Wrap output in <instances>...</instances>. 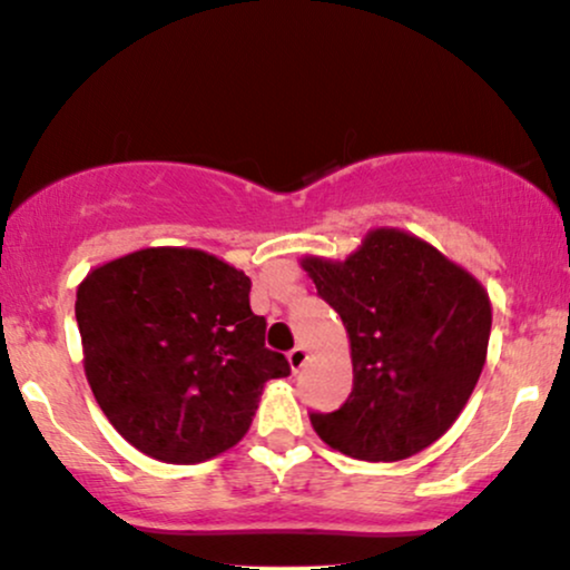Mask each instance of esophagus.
I'll list each match as a JSON object with an SVG mask.
<instances>
[{"label":"esophagus","instance_id":"1","mask_svg":"<svg viewBox=\"0 0 570 570\" xmlns=\"http://www.w3.org/2000/svg\"><path fill=\"white\" fill-rule=\"evenodd\" d=\"M306 360H308V351L304 346H296V348L287 351V362H291L293 372H298L301 367H304Z\"/></svg>","mask_w":570,"mask_h":570}]
</instances>
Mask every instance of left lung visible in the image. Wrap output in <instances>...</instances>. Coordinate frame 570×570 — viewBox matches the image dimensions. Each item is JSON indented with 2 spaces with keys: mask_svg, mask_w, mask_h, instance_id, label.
I'll use <instances>...</instances> for the list:
<instances>
[{
  "mask_svg": "<svg viewBox=\"0 0 570 570\" xmlns=\"http://www.w3.org/2000/svg\"><path fill=\"white\" fill-rule=\"evenodd\" d=\"M341 314L354 389L335 412H308L327 446L396 462L441 439L468 404L487 362L491 304L479 279L433 245L375 229L346 262L304 258Z\"/></svg>",
  "mask_w": 570,
  "mask_h": 570,
  "instance_id": "8db88e82",
  "label": "left lung"
}]
</instances>
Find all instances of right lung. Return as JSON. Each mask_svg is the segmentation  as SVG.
I'll return each instance as SVG.
<instances>
[{
  "label": "right lung",
  "instance_id": "add662e5",
  "mask_svg": "<svg viewBox=\"0 0 570 570\" xmlns=\"http://www.w3.org/2000/svg\"><path fill=\"white\" fill-rule=\"evenodd\" d=\"M248 296L245 272L193 248H145L87 274L83 370L131 446L193 465L248 433L264 383L291 375Z\"/></svg>",
  "mask_w": 570,
  "mask_h": 570
}]
</instances>
